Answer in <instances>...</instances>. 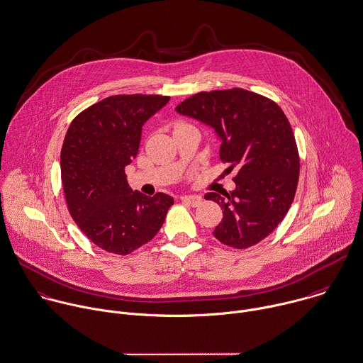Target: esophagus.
I'll list each match as a JSON object with an SVG mask.
<instances>
[{
    "label": "esophagus",
    "mask_w": 363,
    "mask_h": 363,
    "mask_svg": "<svg viewBox=\"0 0 363 363\" xmlns=\"http://www.w3.org/2000/svg\"><path fill=\"white\" fill-rule=\"evenodd\" d=\"M182 201H183L184 204L191 206V207H199V206L201 204L203 199H201L200 196H183V197H182Z\"/></svg>",
    "instance_id": "34e87169"
}]
</instances>
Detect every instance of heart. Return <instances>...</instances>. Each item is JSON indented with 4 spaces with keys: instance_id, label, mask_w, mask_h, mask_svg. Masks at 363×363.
Segmentation results:
<instances>
[{
    "instance_id": "1",
    "label": "heart",
    "mask_w": 363,
    "mask_h": 363,
    "mask_svg": "<svg viewBox=\"0 0 363 363\" xmlns=\"http://www.w3.org/2000/svg\"><path fill=\"white\" fill-rule=\"evenodd\" d=\"M179 126H186V123H183V122H177L174 128H179Z\"/></svg>"
}]
</instances>
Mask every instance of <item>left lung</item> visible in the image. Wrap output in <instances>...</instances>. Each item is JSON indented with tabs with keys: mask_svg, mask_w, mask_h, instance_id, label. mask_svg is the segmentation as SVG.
<instances>
[{
	"mask_svg": "<svg viewBox=\"0 0 363 363\" xmlns=\"http://www.w3.org/2000/svg\"><path fill=\"white\" fill-rule=\"evenodd\" d=\"M213 126L220 159L238 169L234 191L207 193L223 208L214 237L246 249L264 240L286 217L297 190L300 157L290 122L270 99L243 90L201 91L176 107Z\"/></svg>",
	"mask_w": 363,
	"mask_h": 363,
	"instance_id": "8db88e82",
	"label": "left lung"
}]
</instances>
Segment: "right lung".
<instances>
[{
    "label": "right lung",
    "mask_w": 363,
    "mask_h": 363,
    "mask_svg": "<svg viewBox=\"0 0 363 363\" xmlns=\"http://www.w3.org/2000/svg\"><path fill=\"white\" fill-rule=\"evenodd\" d=\"M170 97L120 94L107 97L70 123L60 153L69 213L99 247L128 255L162 228L174 200L163 193L132 191L125 166L136 157L142 125Z\"/></svg>",
    "instance_id": "obj_1"
}]
</instances>
